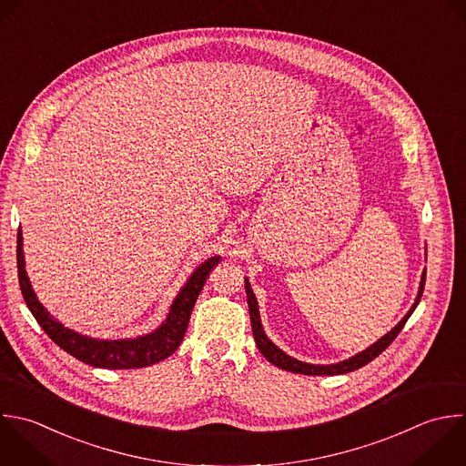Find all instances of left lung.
<instances>
[{"label": "left lung", "mask_w": 466, "mask_h": 466, "mask_svg": "<svg viewBox=\"0 0 466 466\" xmlns=\"http://www.w3.org/2000/svg\"><path fill=\"white\" fill-rule=\"evenodd\" d=\"M424 280H426V269L422 271L420 275V282H419V289H417V297L411 304V308L408 309V313L386 333L382 335L377 342H373L371 346H368L366 350L355 353L353 357L350 359H344L340 362H333V364H311V362H302L291 355H288L286 351H282L275 342L269 340V337L266 335L264 328H262V320H260V311H258V302H257V297L251 289V284H249V279L246 277L244 282H246V295H248V308H249V319H251V329H253V337H255V342H257V348L260 350V353L271 362L275 364L277 368L280 370H286V371H293V373H302V375H340V373H348V371H353V370H359L362 368L364 364L371 362L379 353H382L391 342L393 339L399 335V331L402 329V326L406 324V320L410 319V315L413 313V309L417 308L419 300H420V295H422V289H424Z\"/></svg>", "instance_id": "8db88e82"}]
</instances>
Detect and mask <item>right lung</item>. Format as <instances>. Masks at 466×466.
<instances>
[{
  "instance_id": "1",
  "label": "right lung",
  "mask_w": 466,
  "mask_h": 466,
  "mask_svg": "<svg viewBox=\"0 0 466 466\" xmlns=\"http://www.w3.org/2000/svg\"><path fill=\"white\" fill-rule=\"evenodd\" d=\"M18 279L22 295L25 299L27 308L42 326V329L67 353L76 357L78 360L95 366V368H107V370H131V368H146L157 364L180 346L184 333L189 324V317L193 306L198 299V293L213 269L218 264L220 257H209L195 271L187 277L186 284L173 299L169 306V313L166 320L155 328L153 331L138 337L129 339H95L82 335L71 328H66L56 317H53L46 306L38 300L33 284L29 280L25 269V253H24V233L18 229Z\"/></svg>"
}]
</instances>
